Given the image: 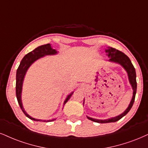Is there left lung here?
<instances>
[{
	"instance_id": "left-lung-1",
	"label": "left lung",
	"mask_w": 148,
	"mask_h": 148,
	"mask_svg": "<svg viewBox=\"0 0 148 148\" xmlns=\"http://www.w3.org/2000/svg\"><path fill=\"white\" fill-rule=\"evenodd\" d=\"M106 52L107 53V56L110 58L109 61L113 62L118 63L120 65L124 68V69L126 71L127 73V75H128V79L130 84L132 86V88L133 89V95L132 100H131L130 104H129L127 108L123 112L122 114H119V115L114 116V117H112L110 119H93L87 116L88 119L91 120V121L97 122V123H110V122H116L119 121V119L124 116L125 114H127V112L130 110L131 108L132 107L133 103H134V99H135V95L136 92V71L135 69H134V66L132 65V62H131L130 58H129L126 55L122 53L120 51L117 50V49L112 48V47H108V49H106Z\"/></svg>"
}]
</instances>
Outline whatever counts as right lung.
Masks as SVG:
<instances>
[{"label":"right lung","instance_id":"add662e5","mask_svg":"<svg viewBox=\"0 0 148 148\" xmlns=\"http://www.w3.org/2000/svg\"><path fill=\"white\" fill-rule=\"evenodd\" d=\"M58 53V51L56 49H53L51 48L50 44H47V45H41V46L37 47L34 49V51H31L27 53L26 56L23 58V60H21V64H20L19 66L16 71V97H17V100L18 102V104H19L20 107H21V110L24 112V114L26 115L27 117L29 118L30 119L34 120V121H45V122H48V121H54L56 119H52V120H41V119H36L32 117V116L29 115L26 112V111L25 110L23 106V103H22V100H21V93H22V88H23V83L24 78H25V74H26L27 70L29 68V66L32 64L36 60L40 59V58L44 57L45 56H50V55H56ZM73 92H71V94H69L67 96L66 99H65L64 102V105L68 101V100L70 99L71 97L72 96Z\"/></svg>","mask_w":148,"mask_h":148}]
</instances>
